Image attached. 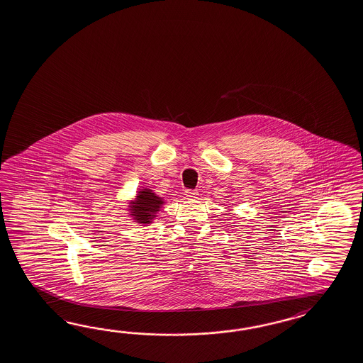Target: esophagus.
<instances>
[{
	"label": "esophagus",
	"mask_w": 363,
	"mask_h": 363,
	"mask_svg": "<svg viewBox=\"0 0 363 363\" xmlns=\"http://www.w3.org/2000/svg\"><path fill=\"white\" fill-rule=\"evenodd\" d=\"M197 196H199L197 191H194V189H188V191H186V197L188 200H196Z\"/></svg>",
	"instance_id": "obj_1"
}]
</instances>
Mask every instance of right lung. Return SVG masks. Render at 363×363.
I'll list each match as a JSON object with an SVG mask.
<instances>
[{
    "mask_svg": "<svg viewBox=\"0 0 363 363\" xmlns=\"http://www.w3.org/2000/svg\"><path fill=\"white\" fill-rule=\"evenodd\" d=\"M163 199L152 194V189L144 188L135 196V203L130 205L132 217L141 225L152 223V219L157 217V213L160 211L163 205Z\"/></svg>",
    "mask_w": 363,
    "mask_h": 363,
    "instance_id": "1",
    "label": "right lung"
}]
</instances>
